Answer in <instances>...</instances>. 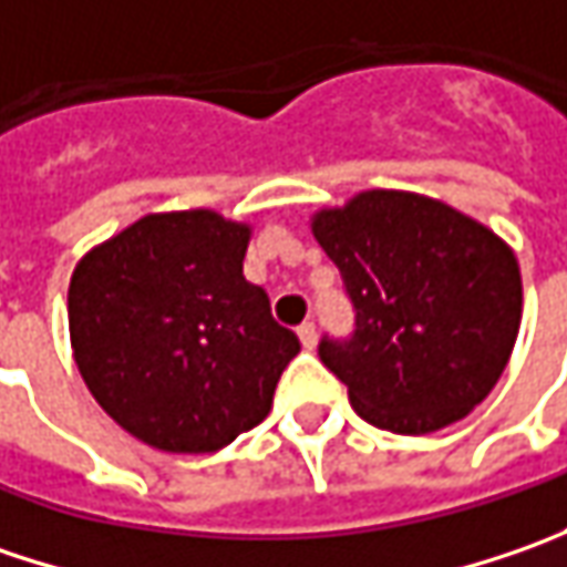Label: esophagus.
Masks as SVG:
<instances>
[{"label": "esophagus", "instance_id": "obj_1", "mask_svg": "<svg viewBox=\"0 0 567 567\" xmlns=\"http://www.w3.org/2000/svg\"><path fill=\"white\" fill-rule=\"evenodd\" d=\"M296 334H299V343H302L306 350H312V347H316L318 331H316V324H312V321H302V324L296 328Z\"/></svg>", "mask_w": 567, "mask_h": 567}]
</instances>
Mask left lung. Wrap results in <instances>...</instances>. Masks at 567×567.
Instances as JSON below:
<instances>
[{
    "label": "left lung",
    "instance_id": "8db88e82",
    "mask_svg": "<svg viewBox=\"0 0 567 567\" xmlns=\"http://www.w3.org/2000/svg\"><path fill=\"white\" fill-rule=\"evenodd\" d=\"M357 309L350 340L318 357L365 423L425 435L489 398L520 328L512 246L445 202L369 188L312 217Z\"/></svg>",
    "mask_w": 567,
    "mask_h": 567
}]
</instances>
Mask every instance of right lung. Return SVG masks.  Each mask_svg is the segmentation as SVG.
Listing matches in <instances>:
<instances>
[{
	"mask_svg": "<svg viewBox=\"0 0 567 567\" xmlns=\"http://www.w3.org/2000/svg\"><path fill=\"white\" fill-rule=\"evenodd\" d=\"M249 239V224L217 210H169L135 220L75 265L78 372L144 445L220 451L271 413L299 340L243 274Z\"/></svg>",
	"mask_w": 567,
	"mask_h": 567,
	"instance_id": "add662e5",
	"label": "right lung"
}]
</instances>
